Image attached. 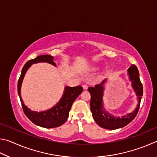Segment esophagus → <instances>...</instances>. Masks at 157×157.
<instances>
[{"mask_svg":"<svg viewBox=\"0 0 157 157\" xmlns=\"http://www.w3.org/2000/svg\"><path fill=\"white\" fill-rule=\"evenodd\" d=\"M82 87H83V89H84V90H86L87 89H88V86H87L86 84H84L83 86H82Z\"/></svg>","mask_w":157,"mask_h":157,"instance_id":"1","label":"esophagus"}]
</instances>
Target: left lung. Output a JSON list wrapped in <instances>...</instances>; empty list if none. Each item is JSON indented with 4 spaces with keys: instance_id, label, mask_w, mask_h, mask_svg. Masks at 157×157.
<instances>
[{
    "instance_id": "left-lung-1",
    "label": "left lung",
    "mask_w": 157,
    "mask_h": 157,
    "mask_svg": "<svg viewBox=\"0 0 157 157\" xmlns=\"http://www.w3.org/2000/svg\"><path fill=\"white\" fill-rule=\"evenodd\" d=\"M128 75L132 82V86L136 92V96L139 99V104L137 107L132 113H130L121 116V118H116L111 115L105 110H103L102 97L105 84L106 79L103 80L100 84L95 85L94 87H89V92L91 94V102L90 107L92 112L93 118L98 125L107 129H116L121 128L128 124L130 122L134 120L137 115L140 107V103L143 96V85L139 78V73L137 67L132 64L128 69Z\"/></svg>"
}]
</instances>
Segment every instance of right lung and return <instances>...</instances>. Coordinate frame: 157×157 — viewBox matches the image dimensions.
<instances>
[{
  "mask_svg": "<svg viewBox=\"0 0 157 157\" xmlns=\"http://www.w3.org/2000/svg\"><path fill=\"white\" fill-rule=\"evenodd\" d=\"M39 62H47L56 66V63L54 62V57L51 55H39L33 59L29 60L23 66L21 76L18 79V94L19 95L23 112L30 119V121L36 125L45 127V128H54V127L62 125L67 120L69 111L72 107L73 103L76 98L81 94L83 89L81 86H77L75 87L66 86L62 98H61L59 102H57V105H55L54 107L48 110L41 111V112L30 110L24 105L22 98H21V87L23 78H24L28 69L30 67L32 64Z\"/></svg>",
  "mask_w": 157,
  "mask_h": 157,
  "instance_id": "obj_1",
  "label": "right lung"
}]
</instances>
